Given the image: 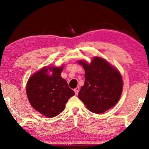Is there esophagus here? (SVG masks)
I'll list each match as a JSON object with an SVG mask.
<instances>
[{"label":"esophagus","mask_w":149,"mask_h":149,"mask_svg":"<svg viewBox=\"0 0 149 149\" xmlns=\"http://www.w3.org/2000/svg\"><path fill=\"white\" fill-rule=\"evenodd\" d=\"M74 92H75V94H76V95L78 94V93H79V87H76V88L74 89Z\"/></svg>","instance_id":"esophagus-1"}]
</instances>
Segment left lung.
<instances>
[{
  "instance_id": "left-lung-1",
  "label": "left lung",
  "mask_w": 149,
  "mask_h": 149,
  "mask_svg": "<svg viewBox=\"0 0 149 149\" xmlns=\"http://www.w3.org/2000/svg\"><path fill=\"white\" fill-rule=\"evenodd\" d=\"M85 83L78 93L79 98L92 113H104L118 102L123 89V80L117 69L104 59L95 57L90 64L83 60Z\"/></svg>"
}]
</instances>
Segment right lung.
<instances>
[{"label":"right lung","mask_w":149,"mask_h":149,"mask_svg":"<svg viewBox=\"0 0 149 149\" xmlns=\"http://www.w3.org/2000/svg\"><path fill=\"white\" fill-rule=\"evenodd\" d=\"M63 67H44L34 73L26 85L30 104L45 117L58 115L64 110L68 100L74 95L66 81L61 77ZM49 71L52 75L48 74Z\"/></svg>","instance_id":"1"}]
</instances>
